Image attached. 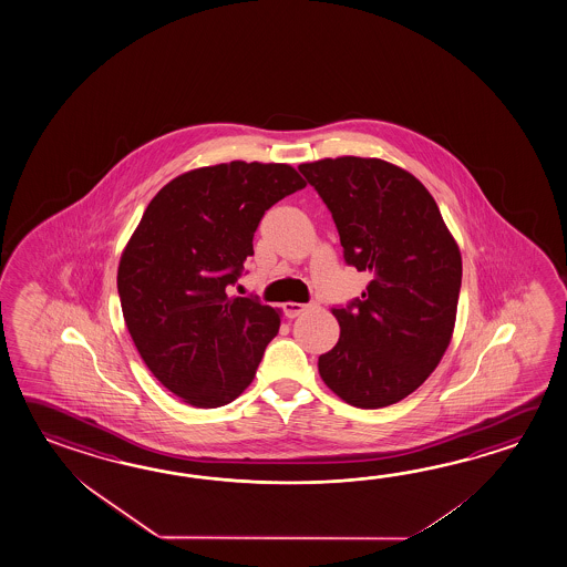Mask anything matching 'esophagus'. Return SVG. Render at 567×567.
<instances>
[{
  "mask_svg": "<svg viewBox=\"0 0 567 567\" xmlns=\"http://www.w3.org/2000/svg\"><path fill=\"white\" fill-rule=\"evenodd\" d=\"M305 311H307V305H302V302H285V315L289 319H295V317H299Z\"/></svg>",
  "mask_w": 567,
  "mask_h": 567,
  "instance_id": "1",
  "label": "esophagus"
}]
</instances>
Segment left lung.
I'll return each instance as SVG.
<instances>
[{
	"label": "left lung",
	"mask_w": 567,
	"mask_h": 567,
	"mask_svg": "<svg viewBox=\"0 0 567 567\" xmlns=\"http://www.w3.org/2000/svg\"><path fill=\"white\" fill-rule=\"evenodd\" d=\"M333 216L347 265L370 285L346 309L319 373L347 404H395L426 382L451 346L463 258L434 197L416 177L375 157L301 163Z\"/></svg>",
	"instance_id": "obj_1"
}]
</instances>
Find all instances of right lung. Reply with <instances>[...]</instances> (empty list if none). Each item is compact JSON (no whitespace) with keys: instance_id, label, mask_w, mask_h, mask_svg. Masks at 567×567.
I'll return each mask as SVG.
<instances>
[{"instance_id":"obj_1","label":"right lung","mask_w":567,"mask_h":567,"mask_svg":"<svg viewBox=\"0 0 567 567\" xmlns=\"http://www.w3.org/2000/svg\"><path fill=\"white\" fill-rule=\"evenodd\" d=\"M307 182L287 163L231 162L163 185L128 240L116 289L141 359L182 402L230 404L252 383L280 311L226 295L265 212Z\"/></svg>"}]
</instances>
